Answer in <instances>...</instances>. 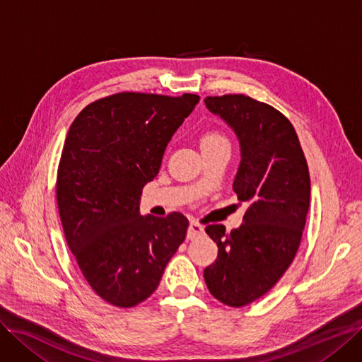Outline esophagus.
<instances>
[{"label": "esophagus", "mask_w": 362, "mask_h": 362, "mask_svg": "<svg viewBox=\"0 0 362 362\" xmlns=\"http://www.w3.org/2000/svg\"><path fill=\"white\" fill-rule=\"evenodd\" d=\"M204 233V226L199 225L197 221H192L188 228V238H197Z\"/></svg>", "instance_id": "esophagus-1"}]
</instances>
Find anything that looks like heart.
I'll return each mask as SVG.
<instances>
[{"mask_svg":"<svg viewBox=\"0 0 362 362\" xmlns=\"http://www.w3.org/2000/svg\"><path fill=\"white\" fill-rule=\"evenodd\" d=\"M219 144H228V140L225 139L222 132H219L216 129H207L202 134V137H199V146H202V149L215 147Z\"/></svg>","mask_w":362,"mask_h":362,"instance_id":"1","label":"heart"}]
</instances>
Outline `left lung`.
Masks as SVG:
<instances>
[{
	"label": "left lung",
	"mask_w": 362,
	"mask_h": 362,
	"mask_svg": "<svg viewBox=\"0 0 362 362\" xmlns=\"http://www.w3.org/2000/svg\"><path fill=\"white\" fill-rule=\"evenodd\" d=\"M204 103L238 139L242 160L233 189L247 203L240 228L206 226L219 250L204 280L216 300L243 307L269 292L296 258L310 206L309 167L296 129L274 107L243 93Z\"/></svg>",
	"instance_id": "8db88e82"
}]
</instances>
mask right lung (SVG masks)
Segmentation results:
<instances>
[{
    "label": "right lung",
    "instance_id": "right-lung-1",
    "mask_svg": "<svg viewBox=\"0 0 362 362\" xmlns=\"http://www.w3.org/2000/svg\"><path fill=\"white\" fill-rule=\"evenodd\" d=\"M198 101L120 92L86 105L66 134L57 177L65 240L89 286L116 307L149 298L186 237L182 213L141 216L140 198Z\"/></svg>",
    "mask_w": 362,
    "mask_h": 362
}]
</instances>
